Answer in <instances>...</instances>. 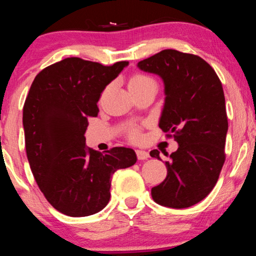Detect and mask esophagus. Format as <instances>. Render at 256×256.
Instances as JSON below:
<instances>
[{
	"label": "esophagus",
	"instance_id": "obj_1",
	"mask_svg": "<svg viewBox=\"0 0 256 256\" xmlns=\"http://www.w3.org/2000/svg\"><path fill=\"white\" fill-rule=\"evenodd\" d=\"M136 156L140 160H144L146 158H149V154L144 152V150H136Z\"/></svg>",
	"mask_w": 256,
	"mask_h": 256
}]
</instances>
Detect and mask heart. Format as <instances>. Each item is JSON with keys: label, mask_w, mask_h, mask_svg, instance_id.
Returning a JSON list of instances; mask_svg holds the SVG:
<instances>
[{"label": "heart", "mask_w": 256, "mask_h": 256, "mask_svg": "<svg viewBox=\"0 0 256 256\" xmlns=\"http://www.w3.org/2000/svg\"><path fill=\"white\" fill-rule=\"evenodd\" d=\"M152 82L154 80L152 78H149V76L138 73V74L132 76L130 80H129V88H130V87H138V86L146 85V84ZM130 138L132 140H138L140 138H141V134H140V132L138 130V129H132V130L130 132Z\"/></svg>", "instance_id": "obj_1"}]
</instances>
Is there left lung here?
I'll return each instance as SVG.
<instances>
[{
    "label": "left lung",
    "instance_id": "left-lung-1",
    "mask_svg": "<svg viewBox=\"0 0 256 256\" xmlns=\"http://www.w3.org/2000/svg\"><path fill=\"white\" fill-rule=\"evenodd\" d=\"M138 68L163 80L158 126L178 143L166 162V178L152 188V197L166 208H190L212 191L225 162L228 122L222 82L204 59L170 48L138 62ZM150 156L160 160L157 149Z\"/></svg>",
    "mask_w": 256,
    "mask_h": 256
}]
</instances>
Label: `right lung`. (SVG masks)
Segmentation results:
<instances>
[{
    "mask_svg": "<svg viewBox=\"0 0 256 256\" xmlns=\"http://www.w3.org/2000/svg\"><path fill=\"white\" fill-rule=\"evenodd\" d=\"M128 64L66 58L42 70L30 87L23 107L28 160L45 198L66 216L101 211L110 198V177L138 160L124 146L106 154L87 148L84 136L102 90Z\"/></svg>",
    "mask_w": 256,
    "mask_h": 256,
    "instance_id": "add662e5",
    "label": "right lung"
}]
</instances>
